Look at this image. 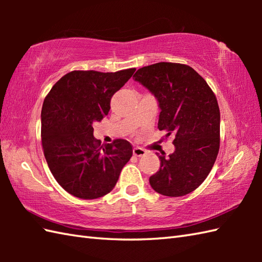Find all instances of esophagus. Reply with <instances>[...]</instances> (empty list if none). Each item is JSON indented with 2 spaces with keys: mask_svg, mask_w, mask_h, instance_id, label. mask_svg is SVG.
Here are the masks:
<instances>
[{
  "mask_svg": "<svg viewBox=\"0 0 262 262\" xmlns=\"http://www.w3.org/2000/svg\"><path fill=\"white\" fill-rule=\"evenodd\" d=\"M133 154H134L137 158H141L146 154V151L141 147H134V149H133Z\"/></svg>",
  "mask_w": 262,
  "mask_h": 262,
  "instance_id": "obj_1",
  "label": "esophagus"
}]
</instances>
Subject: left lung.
<instances>
[{
    "label": "left lung",
    "mask_w": 262,
    "mask_h": 262,
    "mask_svg": "<svg viewBox=\"0 0 262 262\" xmlns=\"http://www.w3.org/2000/svg\"><path fill=\"white\" fill-rule=\"evenodd\" d=\"M133 77L157 99L159 129L174 135V152L159 155L160 169L149 177V185L168 197L190 193L207 178L219 154L221 115L215 94L183 64L157 63Z\"/></svg>",
    "instance_id": "obj_1"
}]
</instances>
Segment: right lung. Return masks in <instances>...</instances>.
<instances>
[{
	"label": "right lung",
	"mask_w": 262,
	"mask_h": 262,
	"mask_svg": "<svg viewBox=\"0 0 262 262\" xmlns=\"http://www.w3.org/2000/svg\"><path fill=\"white\" fill-rule=\"evenodd\" d=\"M134 72H70L43 100V154L56 181L77 198L96 199L110 192L132 158L133 147L126 140L100 145L93 137V122L108 115L111 98Z\"/></svg>",
	"instance_id": "1"
}]
</instances>
